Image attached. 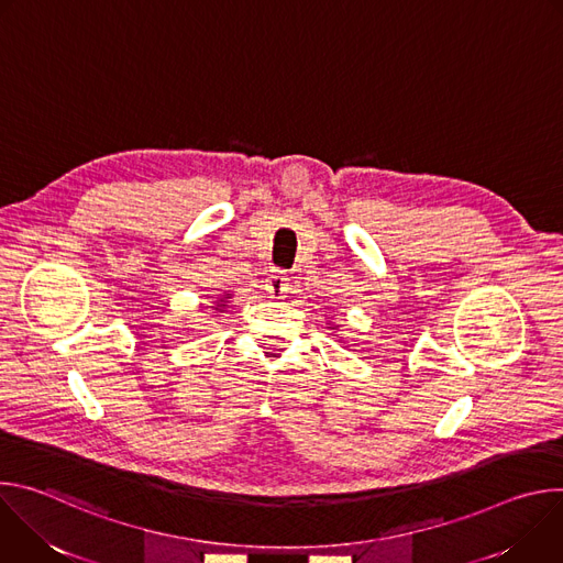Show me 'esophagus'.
Instances as JSON below:
<instances>
[{
    "instance_id": "34e87169",
    "label": "esophagus",
    "mask_w": 563,
    "mask_h": 563,
    "mask_svg": "<svg viewBox=\"0 0 563 563\" xmlns=\"http://www.w3.org/2000/svg\"><path fill=\"white\" fill-rule=\"evenodd\" d=\"M265 289L269 291L272 298H283L289 289V278L283 269H272L267 280H265Z\"/></svg>"
}]
</instances>
